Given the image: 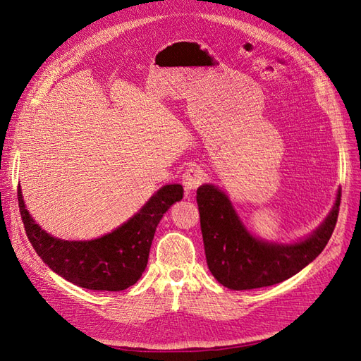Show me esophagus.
Returning <instances> with one entry per match:
<instances>
[{
	"mask_svg": "<svg viewBox=\"0 0 361 361\" xmlns=\"http://www.w3.org/2000/svg\"><path fill=\"white\" fill-rule=\"evenodd\" d=\"M204 181H205V172L197 166L185 169V172L183 173V185L188 195L193 193Z\"/></svg>",
	"mask_w": 361,
	"mask_h": 361,
	"instance_id": "obj_1",
	"label": "esophagus"
}]
</instances>
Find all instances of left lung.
<instances>
[{
	"mask_svg": "<svg viewBox=\"0 0 361 361\" xmlns=\"http://www.w3.org/2000/svg\"><path fill=\"white\" fill-rule=\"evenodd\" d=\"M196 201L211 274L224 287L251 290L286 281L324 250L338 221L341 192L323 224L296 244L268 243L251 235L228 195L216 185H201Z\"/></svg>",
	"mask_w": 361,
	"mask_h": 361,
	"instance_id": "left-lung-1",
	"label": "left lung"
}]
</instances>
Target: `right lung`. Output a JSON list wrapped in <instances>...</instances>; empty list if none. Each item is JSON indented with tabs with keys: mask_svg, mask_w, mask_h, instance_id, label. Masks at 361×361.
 <instances>
[{
	"mask_svg": "<svg viewBox=\"0 0 361 361\" xmlns=\"http://www.w3.org/2000/svg\"><path fill=\"white\" fill-rule=\"evenodd\" d=\"M183 199L181 184L159 189L135 216L92 241H65L44 232L26 211L20 188L18 202L26 236L49 268L78 287L122 291L141 278L154 232L172 204Z\"/></svg>",
	"mask_w": 361,
	"mask_h": 361,
	"instance_id": "obj_1",
	"label": "right lung"
}]
</instances>
